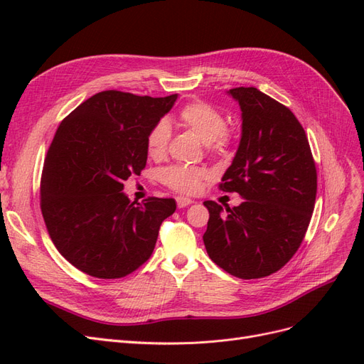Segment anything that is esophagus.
Listing matches in <instances>:
<instances>
[{"mask_svg":"<svg viewBox=\"0 0 364 364\" xmlns=\"http://www.w3.org/2000/svg\"><path fill=\"white\" fill-rule=\"evenodd\" d=\"M176 203H178V208H185L193 203L191 199H188V197H183V196H179L176 197Z\"/></svg>","mask_w":364,"mask_h":364,"instance_id":"1","label":"esophagus"}]
</instances>
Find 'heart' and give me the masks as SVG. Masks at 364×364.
Returning a JSON list of instances; mask_svg holds the SVG:
<instances>
[{
  "mask_svg": "<svg viewBox=\"0 0 364 364\" xmlns=\"http://www.w3.org/2000/svg\"><path fill=\"white\" fill-rule=\"evenodd\" d=\"M179 123L193 132L206 142V147L213 151L225 150L230 141L232 134L226 127V118L213 105L205 102H191L185 105L179 111ZM171 138V127L167 119L156 121L149 130L146 139L147 153L153 159H159L165 155ZM208 179V171L193 165L173 164L159 171V181L182 194H194L200 190L203 181Z\"/></svg>",
  "mask_w": 364,
  "mask_h": 364,
  "instance_id": "b5f03b06",
  "label": "heart"
}]
</instances>
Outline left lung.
<instances>
[{
	"label": "left lung",
	"mask_w": 364,
	"mask_h": 364,
	"mask_svg": "<svg viewBox=\"0 0 364 364\" xmlns=\"http://www.w3.org/2000/svg\"><path fill=\"white\" fill-rule=\"evenodd\" d=\"M241 107L237 155L218 188L245 202L213 200L203 243L218 267L241 279L269 277L299 249L313 215L317 173L302 124L257 87L229 90Z\"/></svg>",
	"instance_id": "8db88e82"
}]
</instances>
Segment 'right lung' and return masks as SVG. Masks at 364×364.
Returning <instances> with one entry per match:
<instances>
[{
  "label": "right lung",
  "mask_w": 364,
  "mask_h": 364,
  "mask_svg": "<svg viewBox=\"0 0 364 364\" xmlns=\"http://www.w3.org/2000/svg\"><path fill=\"white\" fill-rule=\"evenodd\" d=\"M178 94L153 98L103 91L63 118L43 162L41 211L50 238L75 269L124 278L155 249L174 199L130 202L124 181L146 168L149 130Z\"/></svg>",
  "instance_id": "1"
}]
</instances>
